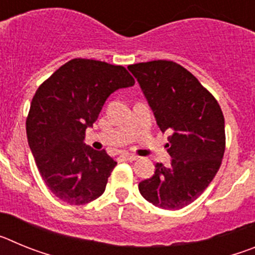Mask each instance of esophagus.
I'll list each match as a JSON object with an SVG mask.
<instances>
[{
    "mask_svg": "<svg viewBox=\"0 0 255 255\" xmlns=\"http://www.w3.org/2000/svg\"><path fill=\"white\" fill-rule=\"evenodd\" d=\"M123 158L125 159V161H135V159H138V157L134 154H129V153H124Z\"/></svg>",
    "mask_w": 255,
    "mask_h": 255,
    "instance_id": "1",
    "label": "esophagus"
}]
</instances>
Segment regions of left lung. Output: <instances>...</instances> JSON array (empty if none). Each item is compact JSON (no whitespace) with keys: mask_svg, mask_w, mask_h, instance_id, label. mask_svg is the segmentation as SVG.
Returning a JSON list of instances; mask_svg holds the SVG:
<instances>
[{"mask_svg":"<svg viewBox=\"0 0 255 255\" xmlns=\"http://www.w3.org/2000/svg\"><path fill=\"white\" fill-rule=\"evenodd\" d=\"M162 132L168 136L170 167L155 163L139 182L145 200L163 209L193 203L216 176L225 153V119L215 97L181 65L157 60L129 65Z\"/></svg>","mask_w":255,"mask_h":255,"instance_id":"1","label":"left lung"}]
</instances>
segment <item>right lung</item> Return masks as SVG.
<instances>
[{"mask_svg": "<svg viewBox=\"0 0 255 255\" xmlns=\"http://www.w3.org/2000/svg\"><path fill=\"white\" fill-rule=\"evenodd\" d=\"M135 84L123 66L74 58L56 70L35 92L26 119V136L40 176L69 204L100 198L117 164L84 144L103 105L114 92Z\"/></svg>", "mask_w": 255, "mask_h": 255, "instance_id": "obj_1", "label": "right lung"}]
</instances>
